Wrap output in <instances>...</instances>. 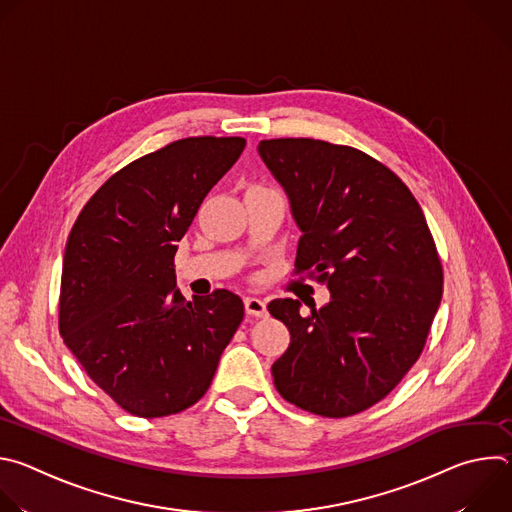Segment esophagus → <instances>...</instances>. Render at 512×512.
Instances as JSON below:
<instances>
[{"instance_id":"esophagus-1","label":"esophagus","mask_w":512,"mask_h":512,"mask_svg":"<svg viewBox=\"0 0 512 512\" xmlns=\"http://www.w3.org/2000/svg\"><path fill=\"white\" fill-rule=\"evenodd\" d=\"M245 310L249 316L255 318H263L267 314V306L261 298H245Z\"/></svg>"}]
</instances>
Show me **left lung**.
Returning <instances> with one entry per match:
<instances>
[{"instance_id":"1","label":"left lung","mask_w":512,"mask_h":512,"mask_svg":"<svg viewBox=\"0 0 512 512\" xmlns=\"http://www.w3.org/2000/svg\"><path fill=\"white\" fill-rule=\"evenodd\" d=\"M257 150L302 231L294 271L330 289L308 314L291 298L267 306L291 334L271 367L275 389L322 417L360 413L409 373L442 302L423 210L395 172L350 145L281 137Z\"/></svg>"}]
</instances>
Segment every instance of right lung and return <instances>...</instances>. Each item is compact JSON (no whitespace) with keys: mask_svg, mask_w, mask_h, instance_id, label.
I'll return each mask as SVG.
<instances>
[{"mask_svg":"<svg viewBox=\"0 0 512 512\" xmlns=\"http://www.w3.org/2000/svg\"><path fill=\"white\" fill-rule=\"evenodd\" d=\"M243 137H184L115 172L85 204L64 249L58 330L87 375L121 409L166 417L208 391L245 316L214 289L188 302L174 255Z\"/></svg>","mask_w":512,"mask_h":512,"instance_id":"1","label":"right lung"}]
</instances>
